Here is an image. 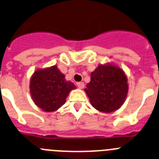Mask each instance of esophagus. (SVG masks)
<instances>
[{
	"label": "esophagus",
	"instance_id": "obj_1",
	"mask_svg": "<svg viewBox=\"0 0 159 159\" xmlns=\"http://www.w3.org/2000/svg\"><path fill=\"white\" fill-rule=\"evenodd\" d=\"M77 85H78V88L81 89L85 87V84H84V82H78L77 83Z\"/></svg>",
	"mask_w": 159,
	"mask_h": 159
}]
</instances>
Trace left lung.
<instances>
[{
  "mask_svg": "<svg viewBox=\"0 0 159 159\" xmlns=\"http://www.w3.org/2000/svg\"><path fill=\"white\" fill-rule=\"evenodd\" d=\"M84 90L94 108L111 113L120 108L127 98L128 78L117 65L100 64L91 73L90 81Z\"/></svg>",
  "mask_w": 159,
  "mask_h": 159,
  "instance_id": "left-lung-1",
  "label": "left lung"
}]
</instances>
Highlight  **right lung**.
<instances>
[{
  "instance_id": "1",
  "label": "right lung",
  "mask_w": 159,
  "mask_h": 159,
  "mask_svg": "<svg viewBox=\"0 0 159 159\" xmlns=\"http://www.w3.org/2000/svg\"><path fill=\"white\" fill-rule=\"evenodd\" d=\"M30 93L35 105L41 110L51 112L65 104L74 83L66 81L56 65L44 69H37L30 79Z\"/></svg>"
}]
</instances>
